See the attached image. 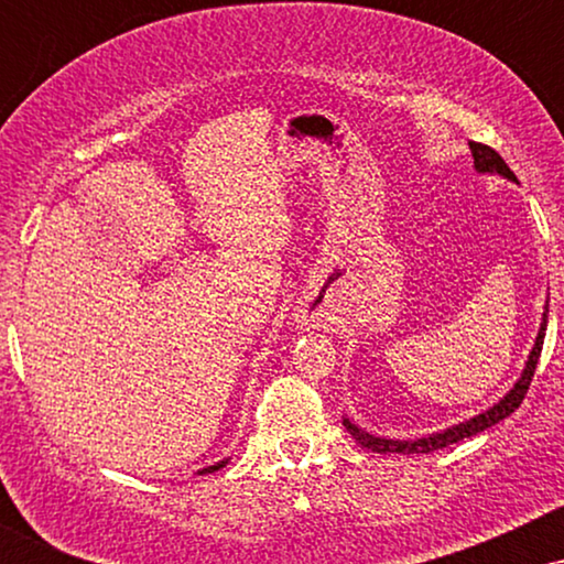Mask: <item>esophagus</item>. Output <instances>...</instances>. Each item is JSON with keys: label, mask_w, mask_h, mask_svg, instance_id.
I'll return each instance as SVG.
<instances>
[{"label": "esophagus", "mask_w": 564, "mask_h": 564, "mask_svg": "<svg viewBox=\"0 0 564 564\" xmlns=\"http://www.w3.org/2000/svg\"><path fill=\"white\" fill-rule=\"evenodd\" d=\"M307 323H313V326H315V321H313V318H307Z\"/></svg>", "instance_id": "obj_1"}]
</instances>
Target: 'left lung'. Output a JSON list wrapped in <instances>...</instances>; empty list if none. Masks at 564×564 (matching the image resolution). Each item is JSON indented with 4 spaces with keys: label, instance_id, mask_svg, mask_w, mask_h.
<instances>
[{
    "label": "left lung",
    "instance_id": "1",
    "mask_svg": "<svg viewBox=\"0 0 564 564\" xmlns=\"http://www.w3.org/2000/svg\"><path fill=\"white\" fill-rule=\"evenodd\" d=\"M469 151H471V159H475V172L477 174H498V177L509 180V183H517L514 172L509 170L507 161H503L494 148L488 145H480V142H469ZM546 318H549V302L543 304V318H541V328H539V336H535L533 341V349H530L528 360H525V368H522L520 379L511 384V390L503 394L498 403H494L490 408H485V411L475 413L471 419H464V422L458 424H451L445 426V430L440 432H432V435H422V437H408V440H398V437H381V435H373V432L364 430V426H358L352 422V419H341V424H345V430L352 435L355 443H360L364 448L373 451V453H430V451H440V448H448V445L458 443V440H467L471 435H480V432L490 430V426H496L498 422H503V419L511 416V413L517 411L522 403V398H525L528 387H530V379H533L535 373V366H539V358H541V347H543V336H546Z\"/></svg>",
    "mask_w": 564,
    "mask_h": 564
}]
</instances>
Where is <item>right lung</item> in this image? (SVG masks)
Here are the masks:
<instances>
[{"label":"right lung","instance_id":"1","mask_svg":"<svg viewBox=\"0 0 564 564\" xmlns=\"http://www.w3.org/2000/svg\"><path fill=\"white\" fill-rule=\"evenodd\" d=\"M230 458H223V462H215V464H209V467H204V469H198L196 475H212V471H217V469H223L225 464H228Z\"/></svg>","mask_w":564,"mask_h":564}]
</instances>
